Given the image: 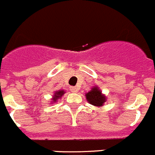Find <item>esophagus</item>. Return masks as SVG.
<instances>
[{
    "label": "esophagus",
    "instance_id": "obj_1",
    "mask_svg": "<svg viewBox=\"0 0 155 155\" xmlns=\"http://www.w3.org/2000/svg\"><path fill=\"white\" fill-rule=\"evenodd\" d=\"M70 90H71V91L73 92V93H76V92L78 91V89L76 86H71Z\"/></svg>",
    "mask_w": 155,
    "mask_h": 155
}]
</instances>
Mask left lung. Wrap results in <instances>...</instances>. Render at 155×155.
Wrapping results in <instances>:
<instances>
[{
    "label": "left lung",
    "mask_w": 155,
    "mask_h": 155,
    "mask_svg": "<svg viewBox=\"0 0 155 155\" xmlns=\"http://www.w3.org/2000/svg\"><path fill=\"white\" fill-rule=\"evenodd\" d=\"M86 100L90 104L97 107H101L104 102H106V97L101 94V91L99 90L97 87L93 88L91 91L86 93Z\"/></svg>",
    "instance_id": "8db88e82"
}]
</instances>
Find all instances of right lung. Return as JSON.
I'll list each match as a JSON object with an SVG mask.
<instances>
[{
  "label": "right lung",
  "mask_w": 155,
  "mask_h": 155,
  "mask_svg": "<svg viewBox=\"0 0 155 155\" xmlns=\"http://www.w3.org/2000/svg\"><path fill=\"white\" fill-rule=\"evenodd\" d=\"M64 93H65L64 90H59V91H57L56 93H55V95H54V97H53L54 102H56V100H58V98L62 97V96L64 94Z\"/></svg>",
  "instance_id": "add662e5"
}]
</instances>
